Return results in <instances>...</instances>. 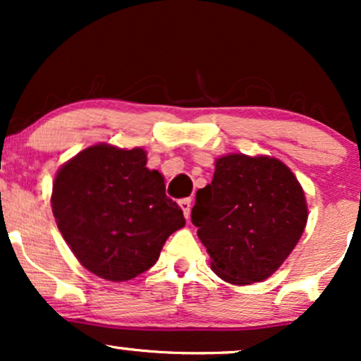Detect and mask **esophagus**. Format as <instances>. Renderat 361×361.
<instances>
[{
  "label": "esophagus",
  "instance_id": "esophagus-1",
  "mask_svg": "<svg viewBox=\"0 0 361 361\" xmlns=\"http://www.w3.org/2000/svg\"><path fill=\"white\" fill-rule=\"evenodd\" d=\"M180 207L181 210H183L185 217L190 219V212H192V198H183V200H180Z\"/></svg>",
  "mask_w": 361,
  "mask_h": 361
}]
</instances>
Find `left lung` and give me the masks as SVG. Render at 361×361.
<instances>
[{
	"mask_svg": "<svg viewBox=\"0 0 361 361\" xmlns=\"http://www.w3.org/2000/svg\"><path fill=\"white\" fill-rule=\"evenodd\" d=\"M192 222L212 270L229 283L247 285L287 259L304 233L307 205L281 161L229 154L215 163L212 183L197 192Z\"/></svg>",
	"mask_w": 361,
	"mask_h": 361,
	"instance_id": "obj_1",
	"label": "left lung"
}]
</instances>
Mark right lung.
<instances>
[{"mask_svg": "<svg viewBox=\"0 0 361 361\" xmlns=\"http://www.w3.org/2000/svg\"><path fill=\"white\" fill-rule=\"evenodd\" d=\"M142 149L93 146L57 173L52 212L62 238L86 270L110 281L132 280L159 258L185 226L159 171Z\"/></svg>", "mask_w": 361, "mask_h": 361, "instance_id": "add662e5", "label": "right lung"}]
</instances>
